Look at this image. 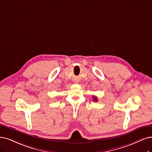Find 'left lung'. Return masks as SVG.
Wrapping results in <instances>:
<instances>
[{
    "label": "left lung",
    "instance_id": "obj_1",
    "mask_svg": "<svg viewBox=\"0 0 152 152\" xmlns=\"http://www.w3.org/2000/svg\"><path fill=\"white\" fill-rule=\"evenodd\" d=\"M93 98H94V101H95V102H97V101H98L97 98L96 97H93Z\"/></svg>",
    "mask_w": 152,
    "mask_h": 152
}]
</instances>
